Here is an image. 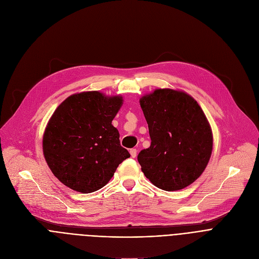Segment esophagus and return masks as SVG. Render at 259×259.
<instances>
[{
    "label": "esophagus",
    "instance_id": "34e87169",
    "mask_svg": "<svg viewBox=\"0 0 259 259\" xmlns=\"http://www.w3.org/2000/svg\"><path fill=\"white\" fill-rule=\"evenodd\" d=\"M136 154H137L136 149H130V155H131V157L135 158V157H136Z\"/></svg>",
    "mask_w": 259,
    "mask_h": 259
}]
</instances>
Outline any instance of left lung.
Wrapping results in <instances>:
<instances>
[{"label":"left lung","mask_w":259,"mask_h":259,"mask_svg":"<svg viewBox=\"0 0 259 259\" xmlns=\"http://www.w3.org/2000/svg\"><path fill=\"white\" fill-rule=\"evenodd\" d=\"M151 146L137 156L156 187L175 192L194 183L207 166L213 146L210 124L187 93L156 89L140 99Z\"/></svg>","instance_id":"1"}]
</instances>
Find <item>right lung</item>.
Listing matches in <instances>:
<instances>
[{
  "mask_svg": "<svg viewBox=\"0 0 259 259\" xmlns=\"http://www.w3.org/2000/svg\"><path fill=\"white\" fill-rule=\"evenodd\" d=\"M123 102L120 95L82 92L67 97L52 114L42 152L51 171L65 186L82 194L96 192L130 157L111 124Z\"/></svg>",
  "mask_w": 259,
  "mask_h": 259,
  "instance_id": "right-lung-1",
  "label": "right lung"
}]
</instances>
